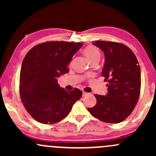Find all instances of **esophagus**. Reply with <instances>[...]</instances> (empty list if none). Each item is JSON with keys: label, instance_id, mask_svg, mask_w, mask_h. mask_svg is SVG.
Returning a JSON list of instances; mask_svg holds the SVG:
<instances>
[{"label": "esophagus", "instance_id": "1", "mask_svg": "<svg viewBox=\"0 0 156 156\" xmlns=\"http://www.w3.org/2000/svg\"><path fill=\"white\" fill-rule=\"evenodd\" d=\"M88 94H89V93H88V92H83V97H85V96L88 95Z\"/></svg>", "mask_w": 156, "mask_h": 156}]
</instances>
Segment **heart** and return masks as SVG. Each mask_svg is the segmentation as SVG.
Instances as JSON below:
<instances>
[{"label":"heart","mask_w":156,"mask_h":156,"mask_svg":"<svg viewBox=\"0 0 156 156\" xmlns=\"http://www.w3.org/2000/svg\"><path fill=\"white\" fill-rule=\"evenodd\" d=\"M83 54L87 57L89 62H92L93 61H100L101 59V52L94 45H89L83 50Z\"/></svg>","instance_id":"heart-1"}]
</instances>
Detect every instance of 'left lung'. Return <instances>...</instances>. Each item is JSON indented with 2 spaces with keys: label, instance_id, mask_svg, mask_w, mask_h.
Returning <instances> with one entry per match:
<instances>
[{
  "label": "left lung",
  "instance_id": "1",
  "mask_svg": "<svg viewBox=\"0 0 156 156\" xmlns=\"http://www.w3.org/2000/svg\"><path fill=\"white\" fill-rule=\"evenodd\" d=\"M93 44L105 54L102 76L108 82V93L105 96L94 94L97 103L88 111L104 122H121L133 112L140 94L139 62L125 44L107 41H94Z\"/></svg>",
  "mask_w": 156,
  "mask_h": 156
}]
</instances>
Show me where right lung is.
I'll return each instance as SVG.
<instances>
[{
  "label": "right lung",
  "mask_w": 156,
  "mask_h": 156,
  "mask_svg": "<svg viewBox=\"0 0 156 156\" xmlns=\"http://www.w3.org/2000/svg\"><path fill=\"white\" fill-rule=\"evenodd\" d=\"M80 42L52 41L37 44L28 52L20 70V93L26 111L37 122L53 124L69 114L82 92L67 91L57 78L69 72L67 66L81 48Z\"/></svg>",
  "instance_id": "1"
}]
</instances>
